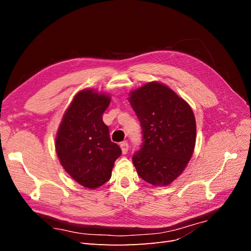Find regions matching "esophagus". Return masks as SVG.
<instances>
[{
	"mask_svg": "<svg viewBox=\"0 0 251 251\" xmlns=\"http://www.w3.org/2000/svg\"><path fill=\"white\" fill-rule=\"evenodd\" d=\"M120 149L121 151H123V154H126L127 151H128V143L126 141H124L120 143Z\"/></svg>",
	"mask_w": 251,
	"mask_h": 251,
	"instance_id": "1",
	"label": "esophagus"
}]
</instances>
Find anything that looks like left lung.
Listing matches in <instances>:
<instances>
[{
    "instance_id": "left-lung-1",
    "label": "left lung",
    "mask_w": 251,
    "mask_h": 251,
    "mask_svg": "<svg viewBox=\"0 0 251 251\" xmlns=\"http://www.w3.org/2000/svg\"><path fill=\"white\" fill-rule=\"evenodd\" d=\"M128 101L143 136L141 149L133 155L136 171L151 184L169 185L185 170L194 153V112L184 100L158 81L132 91Z\"/></svg>"
}]
</instances>
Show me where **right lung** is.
Returning a JSON list of instances; mask_svg holds the SVG:
<instances>
[{
	"label": "right lung",
	"mask_w": 251,
	"mask_h": 251,
	"mask_svg": "<svg viewBox=\"0 0 251 251\" xmlns=\"http://www.w3.org/2000/svg\"><path fill=\"white\" fill-rule=\"evenodd\" d=\"M110 101L109 95L92 89L79 91L65 112L56 134L60 164L72 179L90 189L110 180L114 162L121 155L102 121Z\"/></svg>",
	"instance_id": "add662e5"
}]
</instances>
